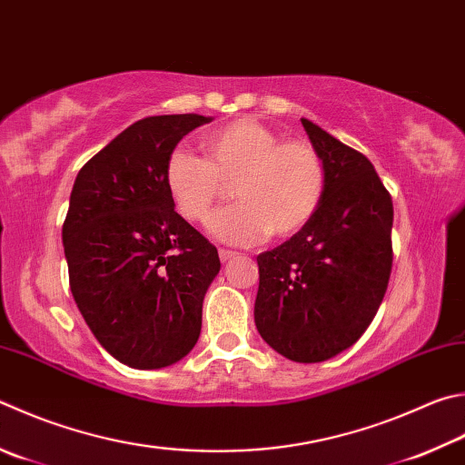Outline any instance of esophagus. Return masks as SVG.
Listing matches in <instances>:
<instances>
[{
  "mask_svg": "<svg viewBox=\"0 0 465 465\" xmlns=\"http://www.w3.org/2000/svg\"><path fill=\"white\" fill-rule=\"evenodd\" d=\"M232 258H235V252H232V250H219V260H222L223 262V264H225V262H230Z\"/></svg>",
  "mask_w": 465,
  "mask_h": 465,
  "instance_id": "esophagus-1",
  "label": "esophagus"
}]
</instances>
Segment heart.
<instances>
[{
    "label": "heart",
    "instance_id": "1",
    "mask_svg": "<svg viewBox=\"0 0 465 465\" xmlns=\"http://www.w3.org/2000/svg\"><path fill=\"white\" fill-rule=\"evenodd\" d=\"M207 158L174 150L164 184L176 211L203 223L232 184L233 205L211 217L209 232L232 246H254L270 233L278 240L305 230L325 195L327 173L317 148L282 140L258 120H235L203 138Z\"/></svg>",
    "mask_w": 465,
    "mask_h": 465
}]
</instances>
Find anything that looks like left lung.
<instances>
[{
	"label": "left lung",
	"mask_w": 465,
	"mask_h": 465,
	"mask_svg": "<svg viewBox=\"0 0 465 465\" xmlns=\"http://www.w3.org/2000/svg\"><path fill=\"white\" fill-rule=\"evenodd\" d=\"M325 163L321 207L305 230L260 254L258 333L281 356L315 364L372 323L392 270V199L370 160L302 117Z\"/></svg>",
	"instance_id": "obj_1"
}]
</instances>
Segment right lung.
Listing matches in <instances>:
<instances>
[{
  "mask_svg": "<svg viewBox=\"0 0 465 465\" xmlns=\"http://www.w3.org/2000/svg\"><path fill=\"white\" fill-rule=\"evenodd\" d=\"M211 117H144L99 150L74 179L63 225L74 302L97 341L136 370L183 360L201 333L219 256L174 211L164 166Z\"/></svg>",
  "mask_w": 465,
  "mask_h": 465,
  "instance_id": "obj_1",
  "label": "right lung"
}]
</instances>
